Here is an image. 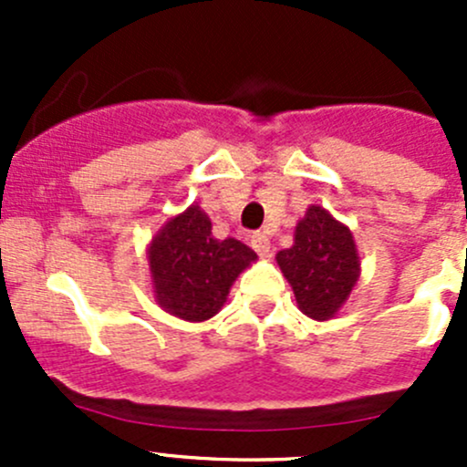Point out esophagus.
<instances>
[{
  "label": "esophagus",
  "instance_id": "34e87169",
  "mask_svg": "<svg viewBox=\"0 0 467 467\" xmlns=\"http://www.w3.org/2000/svg\"><path fill=\"white\" fill-rule=\"evenodd\" d=\"M251 246L255 248L257 255H268V251H271V242H268V237L264 233L251 234Z\"/></svg>",
  "mask_w": 467,
  "mask_h": 467
}]
</instances>
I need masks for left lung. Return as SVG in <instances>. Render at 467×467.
Instances as JSON below:
<instances>
[{"label": "left lung", "mask_w": 467, "mask_h": 467, "mask_svg": "<svg viewBox=\"0 0 467 467\" xmlns=\"http://www.w3.org/2000/svg\"><path fill=\"white\" fill-rule=\"evenodd\" d=\"M275 260L294 286L298 307L314 321L332 318L359 277L352 233L318 205L309 207L296 225L294 246L277 253Z\"/></svg>", "instance_id": "8db88e82"}]
</instances>
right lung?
<instances>
[{
  "mask_svg": "<svg viewBox=\"0 0 467 467\" xmlns=\"http://www.w3.org/2000/svg\"><path fill=\"white\" fill-rule=\"evenodd\" d=\"M255 251L237 239H214L199 205L169 221L149 248L160 307L185 321H207L225 303L230 285Z\"/></svg>",
  "mask_w": 467,
  "mask_h": 467,
  "instance_id": "obj_1",
  "label": "right lung"
}]
</instances>
